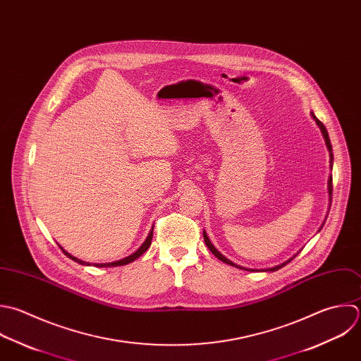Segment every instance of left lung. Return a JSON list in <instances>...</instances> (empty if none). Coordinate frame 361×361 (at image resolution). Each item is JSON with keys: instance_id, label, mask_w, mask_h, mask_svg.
I'll return each instance as SVG.
<instances>
[{"instance_id": "obj_1", "label": "left lung", "mask_w": 361, "mask_h": 361, "mask_svg": "<svg viewBox=\"0 0 361 361\" xmlns=\"http://www.w3.org/2000/svg\"><path fill=\"white\" fill-rule=\"evenodd\" d=\"M312 118L315 119V122H317V125L319 126V129H321V132H322V135H324V139H325V143H326V147H328V150H329V154H331V167H332V164H334V153H332V145H331V139H329V135H328V130H326V128H325V125L312 114ZM332 190H334V185H332V176L329 177V183H328V191H329V197H331V202H332ZM204 240H205V245L208 246V249L215 255V257H218L221 262H224V263H226V264H229V266H232V267H238V269H242V270H249V271H257V270H253V269H246V267H242V266H238V264H235V263H232L229 259H226L224 255H221L216 249H215V246L211 243V240H209V238H208V235H207V232L204 231ZM297 256V255H295ZM294 256V257H295ZM294 257H291L290 260H287V262H284L283 264H280V266H276V267H271V269H266V270H262V271H277L279 269H281V267H284L286 264H288Z\"/></svg>"}]
</instances>
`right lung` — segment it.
<instances>
[{
	"label": "right lung",
	"instance_id": "1",
	"mask_svg": "<svg viewBox=\"0 0 361 361\" xmlns=\"http://www.w3.org/2000/svg\"><path fill=\"white\" fill-rule=\"evenodd\" d=\"M152 238H153V228H152V231H150V233H149V236L146 238V240L143 242V245L133 253V255H130V256H128V257H125V259H121V260H118V262H112V263H94V267H118V266H125V264H129V263H132L133 260H136L137 257H140L147 249H149V246L152 245ZM61 249V252L67 256V257H70L71 260H74L75 263H78V264H82V266H90V263H85V262H82V260H80V259H77V257H74V256H71L70 253H67L63 247H60Z\"/></svg>",
	"mask_w": 361,
	"mask_h": 361
}]
</instances>
